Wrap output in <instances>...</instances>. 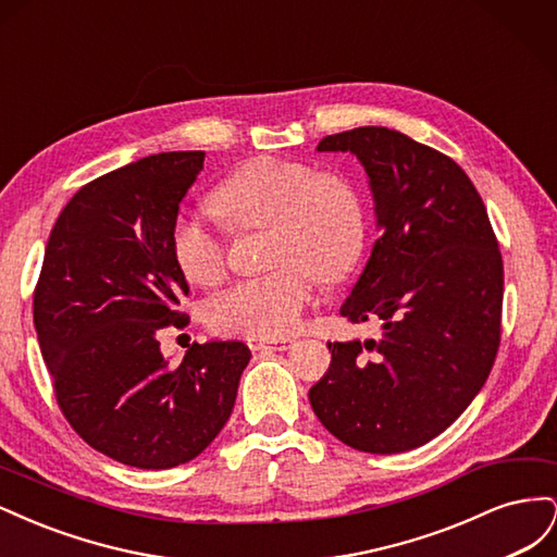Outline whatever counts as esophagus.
Here are the masks:
<instances>
[{
	"instance_id": "34e87169",
	"label": "esophagus",
	"mask_w": 557,
	"mask_h": 557,
	"mask_svg": "<svg viewBox=\"0 0 557 557\" xmlns=\"http://www.w3.org/2000/svg\"><path fill=\"white\" fill-rule=\"evenodd\" d=\"M293 342L295 339H260V342L252 344V348H256V350H285V348L293 346Z\"/></svg>"
}]
</instances>
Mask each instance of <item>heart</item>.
Wrapping results in <instances>:
<instances>
[{"label":"heart","mask_w":557,"mask_h":557,"mask_svg":"<svg viewBox=\"0 0 557 557\" xmlns=\"http://www.w3.org/2000/svg\"><path fill=\"white\" fill-rule=\"evenodd\" d=\"M218 211L237 230L269 227L272 272L242 281L207 305L215 332L246 336L290 334L313 301L320 278L342 281L362 258L367 215L356 185L336 172L281 158L237 166L213 195ZM172 252L185 278L221 283L227 248L205 218L181 211L172 225Z\"/></svg>","instance_id":"heart-1"}]
</instances>
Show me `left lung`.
Returning <instances> with one entry per match:
<instances>
[{
	"label": "left lung",
	"instance_id": "1",
	"mask_svg": "<svg viewBox=\"0 0 557 557\" xmlns=\"http://www.w3.org/2000/svg\"><path fill=\"white\" fill-rule=\"evenodd\" d=\"M315 150L356 156L369 178L381 237L339 313L381 334L327 344L311 409L350 448L411 450L442 434L493 369L504 290L495 232L460 164L407 134L356 127Z\"/></svg>",
	"mask_w": 557,
	"mask_h": 557
}]
</instances>
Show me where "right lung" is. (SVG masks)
I'll return each mask as SVG.
<instances>
[{"label": "right lung", "mask_w": 557, "mask_h": 557, "mask_svg": "<svg viewBox=\"0 0 557 557\" xmlns=\"http://www.w3.org/2000/svg\"><path fill=\"white\" fill-rule=\"evenodd\" d=\"M205 150L148 156L90 181L50 230L35 327L64 418L95 450L139 469H172L205 450L237 399L250 350H160L188 283L172 252L178 207Z\"/></svg>", "instance_id": "1"}]
</instances>
